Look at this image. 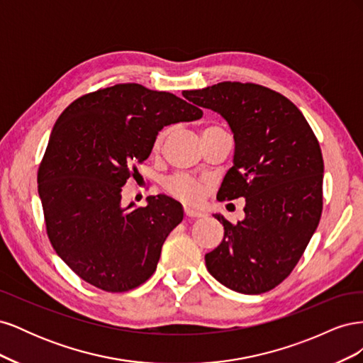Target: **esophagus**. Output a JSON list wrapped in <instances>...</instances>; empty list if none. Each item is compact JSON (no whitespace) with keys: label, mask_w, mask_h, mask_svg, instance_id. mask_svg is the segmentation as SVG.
<instances>
[{"label":"esophagus","mask_w":363,"mask_h":363,"mask_svg":"<svg viewBox=\"0 0 363 363\" xmlns=\"http://www.w3.org/2000/svg\"><path fill=\"white\" fill-rule=\"evenodd\" d=\"M184 215L189 218H203L204 216L203 212L195 211V208H191V207H184Z\"/></svg>","instance_id":"34e87169"}]
</instances>
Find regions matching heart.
<instances>
[{
    "mask_svg": "<svg viewBox=\"0 0 363 363\" xmlns=\"http://www.w3.org/2000/svg\"><path fill=\"white\" fill-rule=\"evenodd\" d=\"M211 128H218V127H207V128H204V131L211 130ZM164 136H167V131H162V133H159V136L156 138V142H155L156 148H159L162 145ZM167 189L172 196H175V199H179L186 203H191V204L199 203L203 196V186L195 179H192L191 175H184V174H179V175H174V177H171L167 182Z\"/></svg>",
    "mask_w": 363,
    "mask_h": 363,
    "instance_id": "b5f03b06",
    "label": "heart"
}]
</instances>
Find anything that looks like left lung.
I'll return each mask as SVG.
<instances>
[{
  "mask_svg": "<svg viewBox=\"0 0 363 363\" xmlns=\"http://www.w3.org/2000/svg\"><path fill=\"white\" fill-rule=\"evenodd\" d=\"M183 96L227 121L235 139L233 167L218 199H245L242 221L213 215L224 225V239L207 252L206 267L232 291H271L292 272L320 223V144L298 107L260 84L223 82Z\"/></svg>",
  "mask_w": 363,
  "mask_h": 363,
  "instance_id": "1",
  "label": "left lung"
}]
</instances>
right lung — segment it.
Masks as SVG:
<instances>
[{
	"mask_svg": "<svg viewBox=\"0 0 363 363\" xmlns=\"http://www.w3.org/2000/svg\"><path fill=\"white\" fill-rule=\"evenodd\" d=\"M196 106L124 83L80 96L54 124L38 172L47 233L59 257L92 286L125 292L156 271L183 207L167 195L148 196L145 207L123 206L121 192L163 127L203 116Z\"/></svg>",
	"mask_w": 363,
	"mask_h": 363,
	"instance_id": "1",
	"label": "right lung"
}]
</instances>
